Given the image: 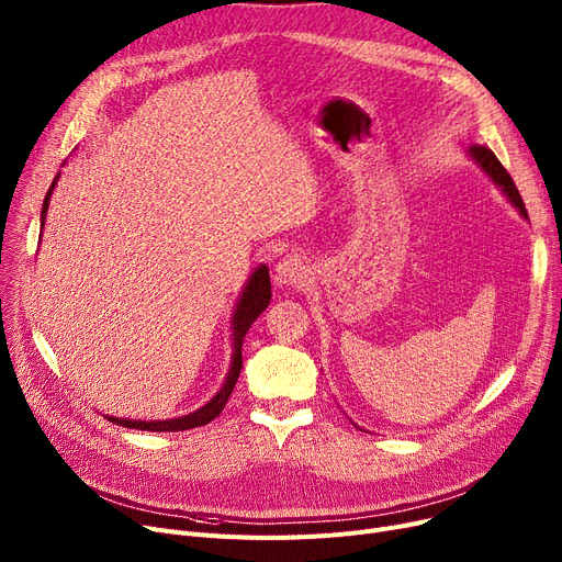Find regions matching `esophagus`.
Listing matches in <instances>:
<instances>
[{"instance_id": "esophagus-1", "label": "esophagus", "mask_w": 562, "mask_h": 562, "mask_svg": "<svg viewBox=\"0 0 562 562\" xmlns=\"http://www.w3.org/2000/svg\"><path fill=\"white\" fill-rule=\"evenodd\" d=\"M310 280V269L303 255L291 252L276 263L278 286H305Z\"/></svg>"}]
</instances>
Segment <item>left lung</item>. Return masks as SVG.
Returning a JSON list of instances; mask_svg holds the SVG:
<instances>
[{"label":"left lung","instance_id":"8db88e82","mask_svg":"<svg viewBox=\"0 0 562 562\" xmlns=\"http://www.w3.org/2000/svg\"><path fill=\"white\" fill-rule=\"evenodd\" d=\"M467 155L471 157V161L481 166V170L498 187V191L508 198V202L519 212V216L528 221L524 200H521V195H519V191H517V187L513 182V177L508 175V170L504 166H501V161L496 159V155L490 150V147H485V145H471L469 150H467Z\"/></svg>","mask_w":562,"mask_h":562}]
</instances>
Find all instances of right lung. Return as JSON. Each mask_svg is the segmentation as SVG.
I'll use <instances>...</instances> for the list:
<instances>
[{"mask_svg": "<svg viewBox=\"0 0 562 562\" xmlns=\"http://www.w3.org/2000/svg\"><path fill=\"white\" fill-rule=\"evenodd\" d=\"M58 177H61V170L54 177L52 187L47 189V195L43 200V212H41V236H43V227H45V216H47V206H49V198L54 193V187L58 182ZM271 303V278H269V269H266L263 263H259L257 269L250 273V278L246 280L244 289H241V296L234 305L232 312V321H229V328H232V362L227 369V375L223 380V387L206 401L202 407L189 412L184 417H175V419H161V422H138V419H117V417H109L104 415V419L117 424V426H125V428H138V430H153V432H175V430H189V428H198L210 424L212 419H216L234 385L236 380H239L244 360H241V346H244V337L250 330L252 323L257 321V316L269 307Z\"/></svg>", "mask_w": 562, "mask_h": 562, "instance_id": "right-lung-1", "label": "right lung"}]
</instances>
